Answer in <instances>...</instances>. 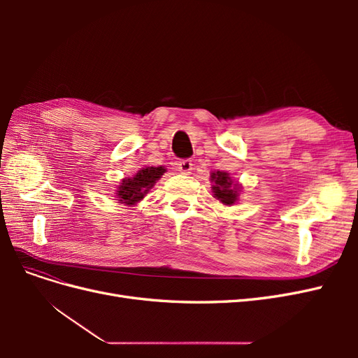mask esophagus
Listing matches in <instances>:
<instances>
[{
	"mask_svg": "<svg viewBox=\"0 0 358 358\" xmlns=\"http://www.w3.org/2000/svg\"><path fill=\"white\" fill-rule=\"evenodd\" d=\"M192 166L194 164L189 159H183L178 164V170L182 173V175H188V173H191V170H192Z\"/></svg>",
	"mask_w": 358,
	"mask_h": 358,
	"instance_id": "esophagus-1",
	"label": "esophagus"
}]
</instances>
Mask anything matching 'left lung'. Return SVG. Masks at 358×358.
<instances>
[{
    "label": "left lung",
    "instance_id": "obj_1",
    "mask_svg": "<svg viewBox=\"0 0 358 358\" xmlns=\"http://www.w3.org/2000/svg\"><path fill=\"white\" fill-rule=\"evenodd\" d=\"M210 182L213 183L212 185L213 197L224 206H233L237 203V200H239L242 185L239 182L231 179L230 173L220 171V170L212 171Z\"/></svg>",
    "mask_w": 358,
    "mask_h": 358
}]
</instances>
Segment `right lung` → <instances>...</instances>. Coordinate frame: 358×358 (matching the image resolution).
<instances>
[{
  "label": "right lung",
  "instance_id": "1",
  "mask_svg": "<svg viewBox=\"0 0 358 358\" xmlns=\"http://www.w3.org/2000/svg\"><path fill=\"white\" fill-rule=\"evenodd\" d=\"M167 171L166 167L158 166H145L140 169L134 176L124 178L115 191L117 203H122L125 206H134L140 200H143L149 189H152L157 180L162 178V175Z\"/></svg>",
  "mask_w": 358,
  "mask_h": 358
}]
</instances>
